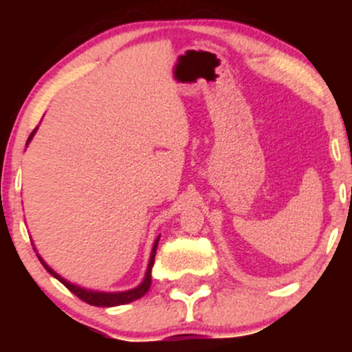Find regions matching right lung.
Returning a JSON list of instances; mask_svg holds the SVG:
<instances>
[{"label": "right lung", "instance_id": "obj_1", "mask_svg": "<svg viewBox=\"0 0 352 352\" xmlns=\"http://www.w3.org/2000/svg\"><path fill=\"white\" fill-rule=\"evenodd\" d=\"M34 132H36V129H34L33 132H31V135H30V139H28V142H30V140L33 139ZM157 243H159V238H157L155 245H153V250H152V254H151V263H148V268H147V273H145L144 281L140 283V285L137 286V288L131 289V292H124V293H94V292H87V289H82V288H79V286L71 285V283H67L66 280H64V278H60L59 274H56L50 268V266L44 263L41 258H39V261H41L44 268H46L47 272L52 274V276L58 278V280L63 283V285L66 286V288L69 289L71 293H74L76 296L79 298V300L86 301L87 305H92V306H102V308H109V306L127 305V302H132V301L139 300V298H142L144 294L148 292V288H151V283H152V266H153V261H155Z\"/></svg>", "mask_w": 352, "mask_h": 352}]
</instances>
